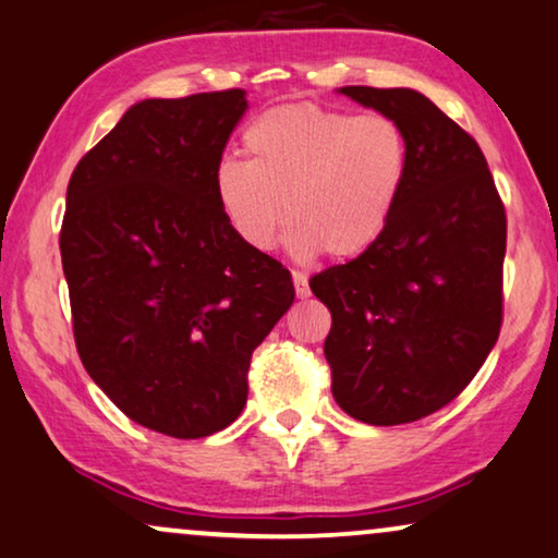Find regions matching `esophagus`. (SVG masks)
<instances>
[{
  "mask_svg": "<svg viewBox=\"0 0 558 558\" xmlns=\"http://www.w3.org/2000/svg\"><path fill=\"white\" fill-rule=\"evenodd\" d=\"M293 275V286H295V295H299V299H308V275L303 272V270H293L291 272Z\"/></svg>",
  "mask_w": 558,
  "mask_h": 558,
  "instance_id": "obj_1",
  "label": "esophagus"
}]
</instances>
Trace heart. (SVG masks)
I'll use <instances>...</instances> for the list:
<instances>
[{
  "label": "heart",
  "mask_w": 558,
  "mask_h": 558,
  "mask_svg": "<svg viewBox=\"0 0 558 558\" xmlns=\"http://www.w3.org/2000/svg\"><path fill=\"white\" fill-rule=\"evenodd\" d=\"M247 160H221L219 209L250 250L267 252L288 217L295 257H356L388 229L403 196L411 150L385 114H349L318 104H286L252 119Z\"/></svg>",
  "instance_id": "b5f03b06"
}]
</instances>
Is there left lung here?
I'll return each mask as SVG.
<instances>
[{
    "mask_svg": "<svg viewBox=\"0 0 558 558\" xmlns=\"http://www.w3.org/2000/svg\"><path fill=\"white\" fill-rule=\"evenodd\" d=\"M341 94L396 119L411 166L380 240L308 286L331 311L333 400L398 426L449 405L500 337L508 219L480 145L434 101L413 88Z\"/></svg>",
    "mask_w": 558,
    "mask_h": 558,
    "instance_id": "8db88e82",
    "label": "left lung"
}]
</instances>
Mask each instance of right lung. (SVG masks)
<instances>
[{
  "mask_svg": "<svg viewBox=\"0 0 558 558\" xmlns=\"http://www.w3.org/2000/svg\"><path fill=\"white\" fill-rule=\"evenodd\" d=\"M244 109L242 88L140 101L65 191L81 362L128 418L173 439L242 413L252 352L295 299L291 272L232 232L214 191Z\"/></svg>",
  "mask_w": 558,
  "mask_h": 558,
  "instance_id": "obj_1",
  "label": "right lung"
}]
</instances>
